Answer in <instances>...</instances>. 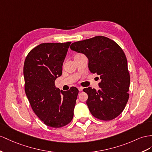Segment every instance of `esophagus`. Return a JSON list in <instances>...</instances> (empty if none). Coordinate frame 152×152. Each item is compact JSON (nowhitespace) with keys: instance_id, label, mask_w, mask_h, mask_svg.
Instances as JSON below:
<instances>
[{"instance_id":"34e87169","label":"esophagus","mask_w":152,"mask_h":152,"mask_svg":"<svg viewBox=\"0 0 152 152\" xmlns=\"http://www.w3.org/2000/svg\"><path fill=\"white\" fill-rule=\"evenodd\" d=\"M83 88L82 87H78V90H79L80 91H83Z\"/></svg>"}]
</instances>
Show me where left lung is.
<instances>
[{
  "label": "left lung",
  "instance_id": "obj_1",
  "mask_svg": "<svg viewBox=\"0 0 152 152\" xmlns=\"http://www.w3.org/2000/svg\"><path fill=\"white\" fill-rule=\"evenodd\" d=\"M70 48L85 54L88 69L98 75L99 89L85 88L87 104L92 115L103 121L117 118L129 98L130 77L125 54L114 40L103 36L74 42Z\"/></svg>",
  "mask_w": 152,
  "mask_h": 152
}]
</instances>
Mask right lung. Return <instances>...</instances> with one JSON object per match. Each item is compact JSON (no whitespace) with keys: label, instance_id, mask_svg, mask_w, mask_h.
Returning a JSON list of instances; mask_svg holds the SVG:
<instances>
[{"label":"right lung","instance_id":"add662e5","mask_svg":"<svg viewBox=\"0 0 152 152\" xmlns=\"http://www.w3.org/2000/svg\"><path fill=\"white\" fill-rule=\"evenodd\" d=\"M71 42L44 43L27 55L24 65L25 92L33 110L45 125L60 128L71 121L78 89L63 91L55 86Z\"/></svg>","mask_w":152,"mask_h":152}]
</instances>
